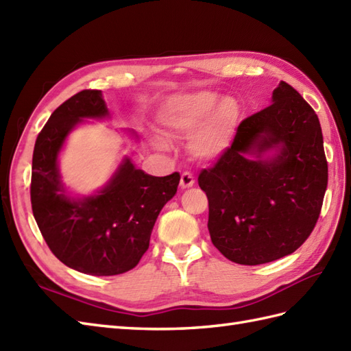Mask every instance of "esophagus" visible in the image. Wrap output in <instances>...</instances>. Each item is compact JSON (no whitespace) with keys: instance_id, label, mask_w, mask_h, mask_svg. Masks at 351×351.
I'll use <instances>...</instances> for the list:
<instances>
[{"instance_id":"obj_1","label":"esophagus","mask_w":351,"mask_h":351,"mask_svg":"<svg viewBox=\"0 0 351 351\" xmlns=\"http://www.w3.org/2000/svg\"><path fill=\"white\" fill-rule=\"evenodd\" d=\"M195 184V178L191 173H183L182 178H180V187L182 189H189Z\"/></svg>"}]
</instances>
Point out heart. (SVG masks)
Here are the masks:
<instances>
[{
  "label": "heart",
  "mask_w": 351,
  "mask_h": 351,
  "mask_svg": "<svg viewBox=\"0 0 351 351\" xmlns=\"http://www.w3.org/2000/svg\"><path fill=\"white\" fill-rule=\"evenodd\" d=\"M158 123L167 135L191 134L189 150L205 162L219 160L230 150L241 119V106L234 97L213 90L183 92L167 98L158 110ZM158 149H167L162 138H153Z\"/></svg>",
  "instance_id": "obj_1"
}]
</instances>
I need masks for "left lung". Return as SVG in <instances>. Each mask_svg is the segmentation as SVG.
Returning <instances> with one entry per match:
<instances>
[{
  "instance_id": "8db88e82",
  "label": "left lung",
  "mask_w": 351,
  "mask_h": 351,
  "mask_svg": "<svg viewBox=\"0 0 351 351\" xmlns=\"http://www.w3.org/2000/svg\"><path fill=\"white\" fill-rule=\"evenodd\" d=\"M272 104L238 126L232 147L198 183L208 198V232L235 263L293 253L310 237L328 186L317 114L280 82Z\"/></svg>"
}]
</instances>
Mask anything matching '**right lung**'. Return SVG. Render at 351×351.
<instances>
[{"label": "right lung", "instance_id": "add662e5", "mask_svg": "<svg viewBox=\"0 0 351 351\" xmlns=\"http://www.w3.org/2000/svg\"><path fill=\"white\" fill-rule=\"evenodd\" d=\"M108 121L101 90H82L59 106L38 134L32 155L31 204L41 235L56 258L89 276L132 269L147 252L155 221L177 193L180 174L155 177L123 156L107 183L89 195L68 189L59 155L68 135L88 121ZM138 141L132 130H125Z\"/></svg>", "mask_w": 351, "mask_h": 351}]
</instances>
